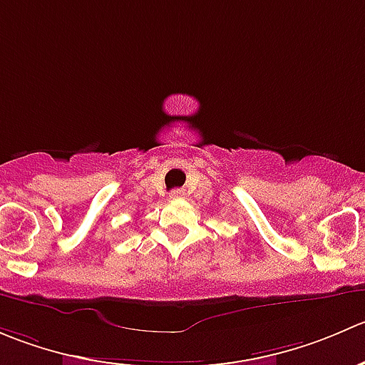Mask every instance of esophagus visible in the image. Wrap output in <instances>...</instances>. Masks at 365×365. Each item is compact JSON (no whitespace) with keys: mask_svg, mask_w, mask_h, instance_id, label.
I'll list each match as a JSON object with an SVG mask.
<instances>
[{"mask_svg":"<svg viewBox=\"0 0 365 365\" xmlns=\"http://www.w3.org/2000/svg\"><path fill=\"white\" fill-rule=\"evenodd\" d=\"M171 197H173V200H182V197H185V190H183V189H175L171 192Z\"/></svg>","mask_w":365,"mask_h":365,"instance_id":"1","label":"esophagus"}]
</instances>
